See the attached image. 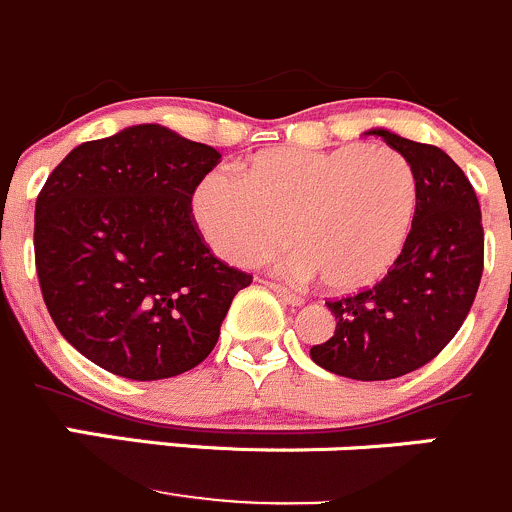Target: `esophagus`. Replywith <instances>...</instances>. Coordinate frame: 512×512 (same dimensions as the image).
Wrapping results in <instances>:
<instances>
[{"instance_id":"1","label":"esophagus","mask_w":512,"mask_h":512,"mask_svg":"<svg viewBox=\"0 0 512 512\" xmlns=\"http://www.w3.org/2000/svg\"><path fill=\"white\" fill-rule=\"evenodd\" d=\"M267 287H270V290L275 292V295L280 297L282 302H287V305H292V307H297V305H302V302H305V297L297 295V292H292V290H287V287L277 285V282H267Z\"/></svg>"}]
</instances>
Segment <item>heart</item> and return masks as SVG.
<instances>
[{
	"instance_id": "obj_1",
	"label": "heart",
	"mask_w": 512,
	"mask_h": 512,
	"mask_svg": "<svg viewBox=\"0 0 512 512\" xmlns=\"http://www.w3.org/2000/svg\"><path fill=\"white\" fill-rule=\"evenodd\" d=\"M418 180L390 147L345 145L325 152L272 150L245 177L215 170L192 200L212 250L257 265L287 240L297 275H317L327 292H357L380 280L413 225Z\"/></svg>"
}]
</instances>
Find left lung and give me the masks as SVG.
<instances>
[{
    "mask_svg": "<svg viewBox=\"0 0 512 512\" xmlns=\"http://www.w3.org/2000/svg\"><path fill=\"white\" fill-rule=\"evenodd\" d=\"M413 165V227L388 275L330 300L337 325L310 347L325 370L352 380H393L433 360L455 337L483 277V222L473 185L440 147L370 130Z\"/></svg>",
    "mask_w": 512,
    "mask_h": 512,
    "instance_id": "left-lung-1",
    "label": "left lung"
}]
</instances>
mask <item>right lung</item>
<instances>
[{
  "mask_svg": "<svg viewBox=\"0 0 512 512\" xmlns=\"http://www.w3.org/2000/svg\"><path fill=\"white\" fill-rule=\"evenodd\" d=\"M220 152L160 124L74 147L34 210V262L64 340L130 380L200 365L252 275L217 260L192 195Z\"/></svg>",
  "mask_w": 512,
  "mask_h": 512,
  "instance_id": "add662e5",
  "label": "right lung"
}]
</instances>
